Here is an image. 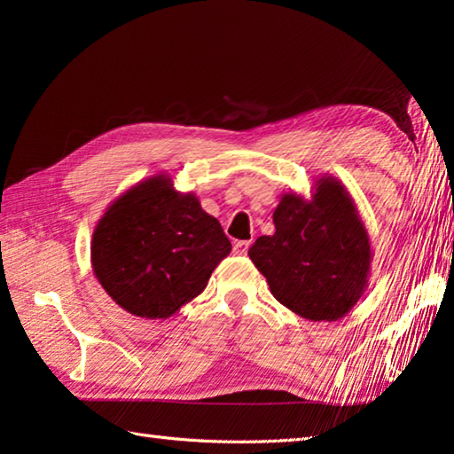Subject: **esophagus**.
Returning a JSON list of instances; mask_svg holds the SVG:
<instances>
[{"mask_svg":"<svg viewBox=\"0 0 454 454\" xmlns=\"http://www.w3.org/2000/svg\"><path fill=\"white\" fill-rule=\"evenodd\" d=\"M250 242L248 240H236L234 242V254H247Z\"/></svg>","mask_w":454,"mask_h":454,"instance_id":"obj_1","label":"esophagus"}]
</instances>
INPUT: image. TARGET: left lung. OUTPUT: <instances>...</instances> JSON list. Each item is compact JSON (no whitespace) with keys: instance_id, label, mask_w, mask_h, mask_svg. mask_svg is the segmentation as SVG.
<instances>
[{"instance_id":"left-lung-1","label":"left lung","mask_w":454,"mask_h":454,"mask_svg":"<svg viewBox=\"0 0 454 454\" xmlns=\"http://www.w3.org/2000/svg\"><path fill=\"white\" fill-rule=\"evenodd\" d=\"M275 234L261 236L248 256L280 305L309 321H337L368 286L372 244L348 188L321 176L311 198L283 193Z\"/></svg>"}]
</instances>
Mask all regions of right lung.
<instances>
[{"label":"right lung","mask_w":454,"mask_h":454,"mask_svg":"<svg viewBox=\"0 0 454 454\" xmlns=\"http://www.w3.org/2000/svg\"><path fill=\"white\" fill-rule=\"evenodd\" d=\"M232 250L220 222L196 193L177 192L157 174L135 184L106 207L90 242L100 286L127 313L168 319L206 289Z\"/></svg>","instance_id":"add662e5"}]
</instances>
